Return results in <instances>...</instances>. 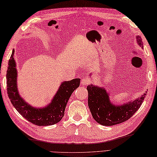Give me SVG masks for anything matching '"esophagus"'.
I'll return each instance as SVG.
<instances>
[{"mask_svg": "<svg viewBox=\"0 0 157 157\" xmlns=\"http://www.w3.org/2000/svg\"><path fill=\"white\" fill-rule=\"evenodd\" d=\"M90 84V80L88 79V78H84L82 79L81 81V84L82 85H88Z\"/></svg>", "mask_w": 157, "mask_h": 157, "instance_id": "esophagus-1", "label": "esophagus"}]
</instances>
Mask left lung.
<instances>
[{
    "label": "left lung",
    "instance_id": "obj_1",
    "mask_svg": "<svg viewBox=\"0 0 157 157\" xmlns=\"http://www.w3.org/2000/svg\"><path fill=\"white\" fill-rule=\"evenodd\" d=\"M138 44L143 48V42L139 36H136ZM88 92V106L93 118L99 124L111 126L128 120L140 107L146 93L133 101L123 105H115L111 103L109 93L104 88L94 85L87 86Z\"/></svg>",
    "mask_w": 157,
    "mask_h": 157
}]
</instances>
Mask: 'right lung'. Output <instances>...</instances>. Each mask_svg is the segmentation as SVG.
Returning <instances> with one entry per match:
<instances>
[{
	"label": "right lung",
	"mask_w": 157,
	"mask_h": 157,
	"mask_svg": "<svg viewBox=\"0 0 157 157\" xmlns=\"http://www.w3.org/2000/svg\"><path fill=\"white\" fill-rule=\"evenodd\" d=\"M14 52L15 51L13 50L6 76L7 94L12 105L20 115L33 124L38 126L56 124L64 116L66 105L73 91L79 87L80 79L75 78L62 82L51 103L44 108L33 107L28 104L19 94L17 86V71L15 61L13 58Z\"/></svg>",
	"instance_id": "right-lung-1"
}]
</instances>
